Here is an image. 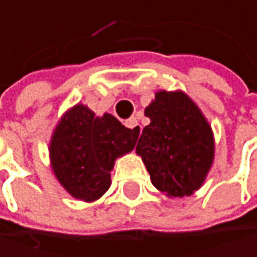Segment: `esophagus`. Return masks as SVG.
Here are the masks:
<instances>
[{"instance_id":"1","label":"esophagus","mask_w":257,"mask_h":257,"mask_svg":"<svg viewBox=\"0 0 257 257\" xmlns=\"http://www.w3.org/2000/svg\"><path fill=\"white\" fill-rule=\"evenodd\" d=\"M124 124H125V127H127V128H132V130L135 128L136 135H139V133H141V125H139V122H138V119H136V118H130V119H127Z\"/></svg>"}]
</instances>
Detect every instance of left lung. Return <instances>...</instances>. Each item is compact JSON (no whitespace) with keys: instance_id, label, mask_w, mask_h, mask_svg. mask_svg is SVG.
<instances>
[{"instance_id":"obj_1","label":"left lung","mask_w":257,"mask_h":257,"mask_svg":"<svg viewBox=\"0 0 257 257\" xmlns=\"http://www.w3.org/2000/svg\"><path fill=\"white\" fill-rule=\"evenodd\" d=\"M136 154L150 173L151 183L168 198L198 191L215 159V138L207 118L183 90H157L145 107Z\"/></svg>"}]
</instances>
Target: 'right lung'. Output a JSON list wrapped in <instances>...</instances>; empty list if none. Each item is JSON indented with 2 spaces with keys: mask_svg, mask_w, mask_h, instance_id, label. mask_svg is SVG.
<instances>
[{
  "mask_svg": "<svg viewBox=\"0 0 257 257\" xmlns=\"http://www.w3.org/2000/svg\"><path fill=\"white\" fill-rule=\"evenodd\" d=\"M138 136L113 115L97 116L77 103L53 130L48 145L53 174L75 200L97 201L110 188L115 160L135 148Z\"/></svg>",
  "mask_w": 257,
  "mask_h": 257,
  "instance_id": "obj_1",
  "label": "right lung"
}]
</instances>
